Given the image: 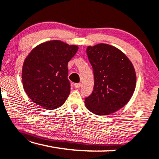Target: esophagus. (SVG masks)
<instances>
[{"instance_id": "1", "label": "esophagus", "mask_w": 159, "mask_h": 159, "mask_svg": "<svg viewBox=\"0 0 159 159\" xmlns=\"http://www.w3.org/2000/svg\"><path fill=\"white\" fill-rule=\"evenodd\" d=\"M81 87V84L80 83H75V88H80Z\"/></svg>"}]
</instances>
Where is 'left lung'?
Returning a JSON list of instances; mask_svg holds the SVG:
<instances>
[{
	"label": "left lung",
	"mask_w": 159,
	"mask_h": 159,
	"mask_svg": "<svg viewBox=\"0 0 159 159\" xmlns=\"http://www.w3.org/2000/svg\"><path fill=\"white\" fill-rule=\"evenodd\" d=\"M93 69L94 88L85 98L88 109L97 115H108L127 104L136 85V74L129 58L116 48L101 43L87 48Z\"/></svg>",
	"instance_id": "obj_1"
}]
</instances>
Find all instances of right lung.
Listing matches in <instances>:
<instances>
[{"mask_svg": "<svg viewBox=\"0 0 159 159\" xmlns=\"http://www.w3.org/2000/svg\"><path fill=\"white\" fill-rule=\"evenodd\" d=\"M77 50V45L51 40L36 46L25 58L23 87L37 105L52 110L64 103L71 88L67 65Z\"/></svg>", "mask_w": 159, "mask_h": 159, "instance_id": "obj_1", "label": "right lung"}]
</instances>
